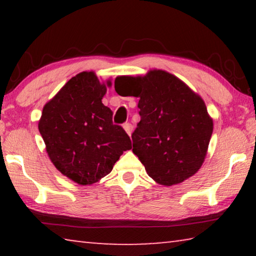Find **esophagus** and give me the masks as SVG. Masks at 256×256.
I'll return each mask as SVG.
<instances>
[{
	"mask_svg": "<svg viewBox=\"0 0 256 256\" xmlns=\"http://www.w3.org/2000/svg\"><path fill=\"white\" fill-rule=\"evenodd\" d=\"M123 128H124V130H125V132H126L128 136H131V133H132V124H130V123H125V124H123Z\"/></svg>",
	"mask_w": 256,
	"mask_h": 256,
	"instance_id": "34e87169",
	"label": "esophagus"
}]
</instances>
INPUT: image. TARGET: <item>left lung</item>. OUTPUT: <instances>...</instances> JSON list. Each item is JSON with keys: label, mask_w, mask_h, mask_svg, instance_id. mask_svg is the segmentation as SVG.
Returning a JSON list of instances; mask_svg holds the SVG:
<instances>
[{"label": "left lung", "mask_w": 256, "mask_h": 256, "mask_svg": "<svg viewBox=\"0 0 256 256\" xmlns=\"http://www.w3.org/2000/svg\"><path fill=\"white\" fill-rule=\"evenodd\" d=\"M138 99L141 120L132 133L133 154L151 178L172 186L200 170L214 131L203 99L162 70L144 76H118L115 90Z\"/></svg>", "instance_id": "8db88e82"}]
</instances>
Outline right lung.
<instances>
[{
	"mask_svg": "<svg viewBox=\"0 0 256 256\" xmlns=\"http://www.w3.org/2000/svg\"><path fill=\"white\" fill-rule=\"evenodd\" d=\"M110 80L94 72L71 78L42 108L38 128L50 162L79 185H90L110 174L123 151L132 148L112 112L102 102Z\"/></svg>",
	"mask_w": 256,
	"mask_h": 256,
	"instance_id": "1",
	"label": "right lung"
}]
</instances>
